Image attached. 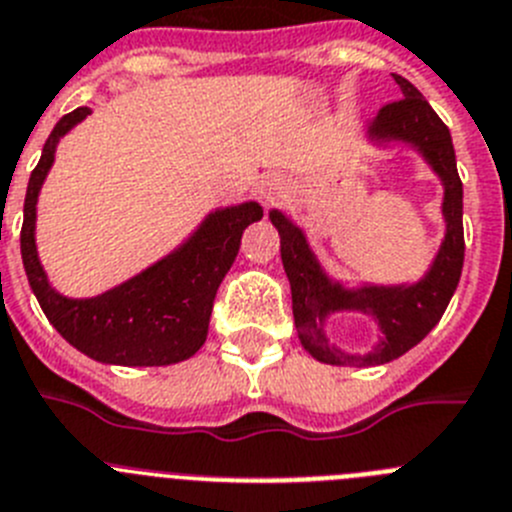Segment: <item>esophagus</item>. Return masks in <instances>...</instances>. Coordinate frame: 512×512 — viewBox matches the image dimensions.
Here are the masks:
<instances>
[{
  "mask_svg": "<svg viewBox=\"0 0 512 512\" xmlns=\"http://www.w3.org/2000/svg\"><path fill=\"white\" fill-rule=\"evenodd\" d=\"M280 193H283V186H280L275 178H267V181L257 183V199H260L265 206L275 204V201L280 199Z\"/></svg>",
  "mask_w": 512,
  "mask_h": 512,
  "instance_id": "1",
  "label": "esophagus"
}]
</instances>
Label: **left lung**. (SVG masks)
<instances>
[{"instance_id":"1","label":"left lung","mask_w":512,"mask_h":512,"mask_svg":"<svg viewBox=\"0 0 512 512\" xmlns=\"http://www.w3.org/2000/svg\"><path fill=\"white\" fill-rule=\"evenodd\" d=\"M393 78L403 91V99L382 107L380 114L365 124V137L377 147L405 145L416 150L444 186V239L426 273L413 283H342L326 273L308 245L306 232L280 209H270V222L280 234V257L293 296L298 339L303 349L324 365L375 367L398 359L439 324L462 278V181L449 127L411 81L395 73ZM334 312L370 315L381 331L376 347L370 353L352 355L331 345L325 336V321Z\"/></svg>"}]
</instances>
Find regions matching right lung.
Segmentation results:
<instances>
[{
  "label": "right lung",
  "mask_w": 512,
  "mask_h": 512,
  "mask_svg": "<svg viewBox=\"0 0 512 512\" xmlns=\"http://www.w3.org/2000/svg\"><path fill=\"white\" fill-rule=\"evenodd\" d=\"M89 114V107H78L55 124L27 183L20 234L27 280L55 331L86 357L122 367L176 365L204 347L216 290L237 257L242 232L262 219V206L245 201L209 211L176 250L130 280L94 298L63 296L38 255V196L61 137Z\"/></svg>",
  "instance_id": "add662e5"
}]
</instances>
